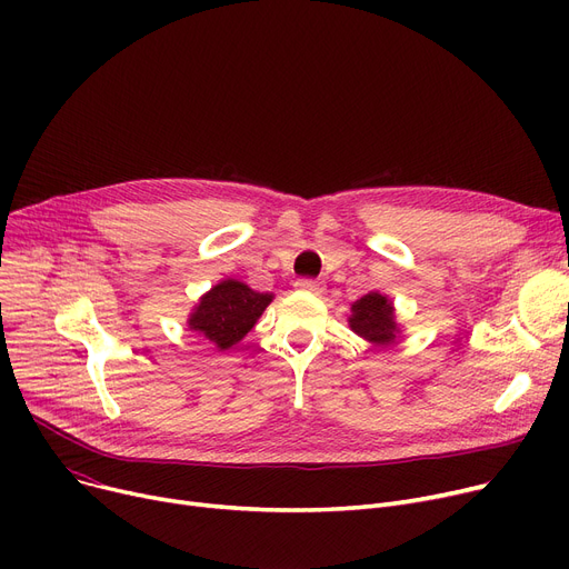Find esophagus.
<instances>
[{"mask_svg":"<svg viewBox=\"0 0 569 569\" xmlns=\"http://www.w3.org/2000/svg\"><path fill=\"white\" fill-rule=\"evenodd\" d=\"M295 286L300 290H307V292H322L325 290V283L318 281V279H297Z\"/></svg>","mask_w":569,"mask_h":569,"instance_id":"1","label":"esophagus"}]
</instances>
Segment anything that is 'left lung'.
Listing matches in <instances>:
<instances>
[{
	"label": "left lung",
	"mask_w": 569,
	"mask_h": 569,
	"mask_svg": "<svg viewBox=\"0 0 569 569\" xmlns=\"http://www.w3.org/2000/svg\"><path fill=\"white\" fill-rule=\"evenodd\" d=\"M352 332L365 337L371 343H390L397 335V322L392 313V305L387 302V297L378 292L365 295L362 300L352 305V318H350Z\"/></svg>",
	"instance_id": "obj_1"
}]
</instances>
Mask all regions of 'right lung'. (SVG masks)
<instances>
[{
    "label": "right lung",
    "instance_id": "add662e5",
    "mask_svg": "<svg viewBox=\"0 0 569 569\" xmlns=\"http://www.w3.org/2000/svg\"><path fill=\"white\" fill-rule=\"evenodd\" d=\"M269 302H272L269 292H256L244 283L228 279L202 297L189 325L223 350L251 332Z\"/></svg>",
    "mask_w": 569,
    "mask_h": 569
}]
</instances>
